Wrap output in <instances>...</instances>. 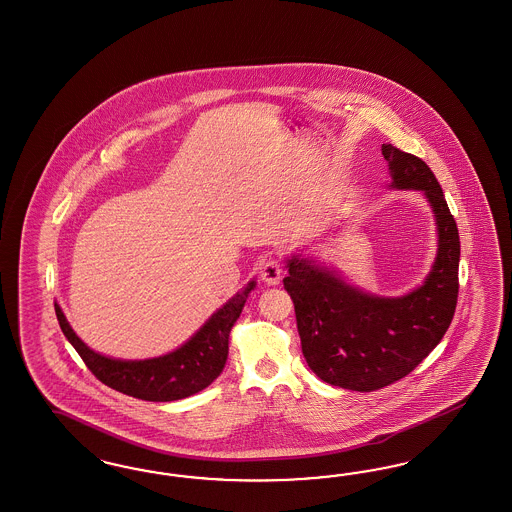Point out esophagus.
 <instances>
[{
    "label": "esophagus",
    "mask_w": 512,
    "mask_h": 512,
    "mask_svg": "<svg viewBox=\"0 0 512 512\" xmlns=\"http://www.w3.org/2000/svg\"><path fill=\"white\" fill-rule=\"evenodd\" d=\"M282 272H284V266L278 259H266L263 266H261V278L265 280L268 286H276L282 278Z\"/></svg>",
    "instance_id": "obj_1"
}]
</instances>
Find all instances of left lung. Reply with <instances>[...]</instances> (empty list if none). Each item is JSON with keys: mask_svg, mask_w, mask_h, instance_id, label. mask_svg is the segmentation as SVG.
I'll use <instances>...</instances> for the list:
<instances>
[{"mask_svg": "<svg viewBox=\"0 0 512 512\" xmlns=\"http://www.w3.org/2000/svg\"><path fill=\"white\" fill-rule=\"evenodd\" d=\"M381 150L392 186L423 190L436 217L440 246L425 284L383 299L299 257L287 263L284 278L308 368L329 385L358 392L389 387L417 368L450 328L459 295V232L432 169L392 144Z\"/></svg>", "mask_w": 512, "mask_h": 512, "instance_id": "1", "label": "left lung"}]
</instances>
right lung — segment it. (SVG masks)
I'll return each mask as SVG.
<instances>
[{"instance_id":"obj_1","label":"right lung","mask_w":512,"mask_h":512,"mask_svg":"<svg viewBox=\"0 0 512 512\" xmlns=\"http://www.w3.org/2000/svg\"><path fill=\"white\" fill-rule=\"evenodd\" d=\"M253 286L255 282L219 308L183 347L143 362L112 360L93 352L72 331L59 305H55V312L64 337L82 356L83 364L106 387L139 400L171 402L204 390L221 375L228 356V333L240 318Z\"/></svg>"}]
</instances>
